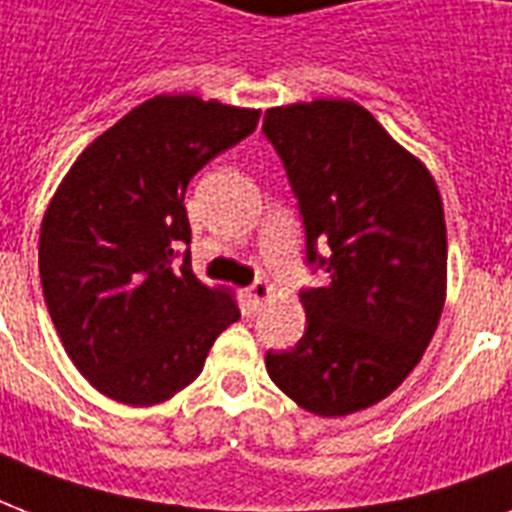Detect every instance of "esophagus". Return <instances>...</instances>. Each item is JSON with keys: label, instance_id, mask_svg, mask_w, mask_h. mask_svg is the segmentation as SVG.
Masks as SVG:
<instances>
[{"label": "esophagus", "instance_id": "1", "mask_svg": "<svg viewBox=\"0 0 512 512\" xmlns=\"http://www.w3.org/2000/svg\"><path fill=\"white\" fill-rule=\"evenodd\" d=\"M268 297H271V287H268L265 281H255V284L247 289V300L252 308H260Z\"/></svg>", "mask_w": 512, "mask_h": 512}]
</instances>
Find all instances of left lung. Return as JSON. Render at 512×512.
<instances>
[{
  "mask_svg": "<svg viewBox=\"0 0 512 512\" xmlns=\"http://www.w3.org/2000/svg\"><path fill=\"white\" fill-rule=\"evenodd\" d=\"M305 225V260L327 287L300 292L305 335L268 350L271 380L319 417L377 404L420 364L446 300V223L436 180L353 100L268 108ZM319 248L325 249L321 256Z\"/></svg>",
  "mask_w": 512,
  "mask_h": 512,
  "instance_id": "8db88e82",
  "label": "left lung"
}]
</instances>
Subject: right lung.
Here are the masks:
<instances>
[{"instance_id": "obj_1", "label": "right lung", "mask_w": 512, "mask_h": 512, "mask_svg": "<svg viewBox=\"0 0 512 512\" xmlns=\"http://www.w3.org/2000/svg\"><path fill=\"white\" fill-rule=\"evenodd\" d=\"M255 108L156 95L95 138L63 177L39 233L44 303L68 358L103 396L167 401L204 369L239 305L191 271L185 188L252 135Z\"/></svg>"}]
</instances>
